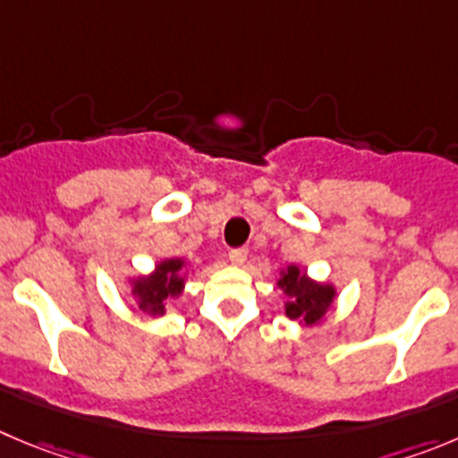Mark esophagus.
<instances>
[{
    "label": "esophagus",
    "mask_w": 458,
    "mask_h": 458,
    "mask_svg": "<svg viewBox=\"0 0 458 458\" xmlns=\"http://www.w3.org/2000/svg\"><path fill=\"white\" fill-rule=\"evenodd\" d=\"M246 255H249V250H246V249H230L228 258H230V262L234 264V267H239V264L246 262Z\"/></svg>",
    "instance_id": "1"
}]
</instances>
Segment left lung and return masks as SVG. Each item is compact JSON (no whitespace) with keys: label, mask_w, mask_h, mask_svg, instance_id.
Wrapping results in <instances>:
<instances>
[{"label":"left lung","mask_w":458,"mask_h":458,"mask_svg":"<svg viewBox=\"0 0 458 458\" xmlns=\"http://www.w3.org/2000/svg\"><path fill=\"white\" fill-rule=\"evenodd\" d=\"M280 287L284 292V296L289 298V318H302L305 323H316V320L323 318L326 310L330 307L332 298H335V289L314 284L296 267L287 268V273L280 280Z\"/></svg>","instance_id":"obj_1"}]
</instances>
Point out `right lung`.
<instances>
[{
	"instance_id": "obj_1",
	"label": "right lung",
	"mask_w": 458,
	"mask_h": 458,
	"mask_svg": "<svg viewBox=\"0 0 458 458\" xmlns=\"http://www.w3.org/2000/svg\"><path fill=\"white\" fill-rule=\"evenodd\" d=\"M181 268V259H169V262H162L151 277H140L135 282L132 293L138 298V305L144 314H162L165 311L166 296H178L181 293L182 277L178 276Z\"/></svg>"
}]
</instances>
